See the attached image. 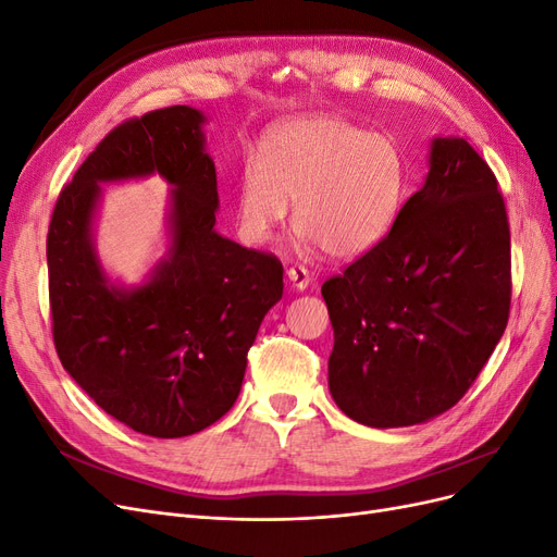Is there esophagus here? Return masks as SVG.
<instances>
[{
    "label": "esophagus",
    "mask_w": 557,
    "mask_h": 557,
    "mask_svg": "<svg viewBox=\"0 0 557 557\" xmlns=\"http://www.w3.org/2000/svg\"><path fill=\"white\" fill-rule=\"evenodd\" d=\"M288 281L293 283L295 290H307L309 283H311V276H309V272H307L305 267L295 264V267L288 269Z\"/></svg>",
    "instance_id": "34e87169"
}]
</instances>
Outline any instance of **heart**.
<instances>
[{
    "mask_svg": "<svg viewBox=\"0 0 557 557\" xmlns=\"http://www.w3.org/2000/svg\"><path fill=\"white\" fill-rule=\"evenodd\" d=\"M407 197V160L387 134L315 115L274 127L239 183L237 221L248 244H267L295 201V227L332 258L381 244Z\"/></svg>",
    "mask_w": 557,
    "mask_h": 557,
    "instance_id": "obj_1",
    "label": "heart"
}]
</instances>
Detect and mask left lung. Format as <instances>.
Here are the masks:
<instances>
[{
	"mask_svg": "<svg viewBox=\"0 0 557 557\" xmlns=\"http://www.w3.org/2000/svg\"><path fill=\"white\" fill-rule=\"evenodd\" d=\"M330 393L369 428L425 423L476 381L509 320L511 234L487 162L432 141L425 185L387 237L323 283Z\"/></svg>",
	"mask_w": 557,
	"mask_h": 557,
	"instance_id": "1",
	"label": "left lung"
}]
</instances>
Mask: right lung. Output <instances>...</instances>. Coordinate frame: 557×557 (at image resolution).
<instances>
[{"label":"right lung","instance_id":"1","mask_svg":"<svg viewBox=\"0 0 557 557\" xmlns=\"http://www.w3.org/2000/svg\"><path fill=\"white\" fill-rule=\"evenodd\" d=\"M205 115L166 107L113 127L66 183L46 260L62 367L97 407L134 432L176 440L237 401L248 348L283 295V264L213 230L215 164ZM160 173L173 183V244L149 281L117 289L91 244L98 183Z\"/></svg>","mask_w":557,"mask_h":557}]
</instances>
